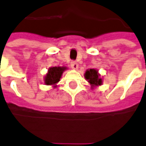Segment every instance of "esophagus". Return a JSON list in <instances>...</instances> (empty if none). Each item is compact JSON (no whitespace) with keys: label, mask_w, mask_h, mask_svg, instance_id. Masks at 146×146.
I'll list each match as a JSON object with an SVG mask.
<instances>
[{"label":"esophagus","mask_w":146,"mask_h":146,"mask_svg":"<svg viewBox=\"0 0 146 146\" xmlns=\"http://www.w3.org/2000/svg\"><path fill=\"white\" fill-rule=\"evenodd\" d=\"M70 66H71V67L73 68V69H74V70H76V69L78 68V63H77L76 61H72Z\"/></svg>","instance_id":"1"}]
</instances>
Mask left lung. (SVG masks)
<instances>
[{"label": "left lung", "instance_id": "obj_1", "mask_svg": "<svg viewBox=\"0 0 146 146\" xmlns=\"http://www.w3.org/2000/svg\"><path fill=\"white\" fill-rule=\"evenodd\" d=\"M98 72L94 69H90L87 70L84 74V77L92 86H98L102 84V79L99 78Z\"/></svg>", "mask_w": 146, "mask_h": 146}]
</instances>
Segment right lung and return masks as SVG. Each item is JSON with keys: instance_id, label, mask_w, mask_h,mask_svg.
<instances>
[{"instance_id": "right-lung-1", "label": "right lung", "mask_w": 146, "mask_h": 146, "mask_svg": "<svg viewBox=\"0 0 146 146\" xmlns=\"http://www.w3.org/2000/svg\"><path fill=\"white\" fill-rule=\"evenodd\" d=\"M66 70V67L54 66L48 70V73L45 77V84L46 85H54L59 81L62 72Z\"/></svg>"}]
</instances>
